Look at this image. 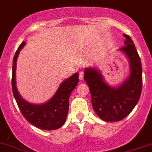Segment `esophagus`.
Wrapping results in <instances>:
<instances>
[{
  "mask_svg": "<svg viewBox=\"0 0 152 152\" xmlns=\"http://www.w3.org/2000/svg\"><path fill=\"white\" fill-rule=\"evenodd\" d=\"M79 79H80V80H83V71H80V72H79Z\"/></svg>",
  "mask_w": 152,
  "mask_h": 152,
  "instance_id": "obj_1",
  "label": "esophagus"
}]
</instances>
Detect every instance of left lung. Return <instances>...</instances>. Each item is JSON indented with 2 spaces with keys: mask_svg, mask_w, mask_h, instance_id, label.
Here are the masks:
<instances>
[{
  "mask_svg": "<svg viewBox=\"0 0 152 152\" xmlns=\"http://www.w3.org/2000/svg\"><path fill=\"white\" fill-rule=\"evenodd\" d=\"M124 46L119 49L130 62V73L122 84L112 87L104 81L101 72L94 68L84 71V80L90 88L93 108L105 121H119L133 111L141 96L142 69L141 60L132 39L124 34Z\"/></svg>",
  "mask_w": 152,
  "mask_h": 152,
  "instance_id": "8db88e82",
  "label": "left lung"
}]
</instances>
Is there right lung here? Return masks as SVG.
I'll return each mask as SVG.
<instances>
[{
    "mask_svg": "<svg viewBox=\"0 0 152 152\" xmlns=\"http://www.w3.org/2000/svg\"><path fill=\"white\" fill-rule=\"evenodd\" d=\"M25 45L26 42L23 41L16 50L12 61V90L14 98L22 115L33 126L41 130H56L65 122L69 111V96L78 83V73H75L65 79L48 102L40 105L30 103L21 96L16 84V61L19 51Z\"/></svg>",
    "mask_w": 152,
    "mask_h": 152,
    "instance_id": "right-lung-1",
    "label": "right lung"
}]
</instances>
